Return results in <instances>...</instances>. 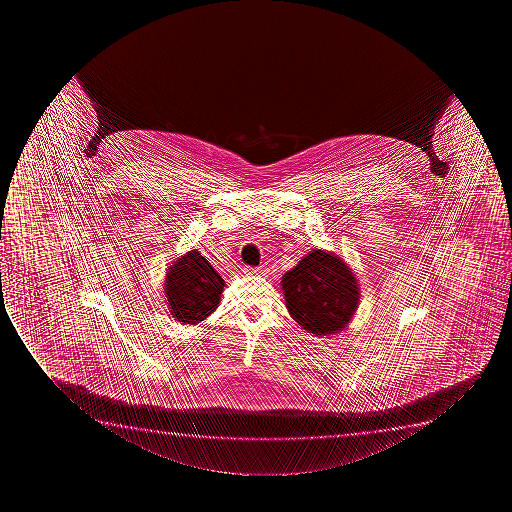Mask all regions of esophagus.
<instances>
[{
  "label": "esophagus",
  "instance_id": "esophagus-1",
  "mask_svg": "<svg viewBox=\"0 0 512 512\" xmlns=\"http://www.w3.org/2000/svg\"><path fill=\"white\" fill-rule=\"evenodd\" d=\"M243 272L245 274H264V269H260V267H257V269H253V267H243Z\"/></svg>",
  "mask_w": 512,
  "mask_h": 512
}]
</instances>
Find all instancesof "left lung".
Wrapping results in <instances>:
<instances>
[{"label": "left lung", "mask_w": 512, "mask_h": 512, "mask_svg": "<svg viewBox=\"0 0 512 512\" xmlns=\"http://www.w3.org/2000/svg\"><path fill=\"white\" fill-rule=\"evenodd\" d=\"M289 315L317 337L344 331L360 303L355 272L339 255L315 248L281 279Z\"/></svg>", "instance_id": "1"}]
</instances>
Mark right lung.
<instances>
[{
    "label": "right lung",
    "instance_id": "obj_1",
    "mask_svg": "<svg viewBox=\"0 0 512 512\" xmlns=\"http://www.w3.org/2000/svg\"><path fill=\"white\" fill-rule=\"evenodd\" d=\"M224 279L199 250L181 255L169 265L164 277V295L169 315L181 324H199L217 307Z\"/></svg>",
    "mask_w": 512,
    "mask_h": 512
}]
</instances>
